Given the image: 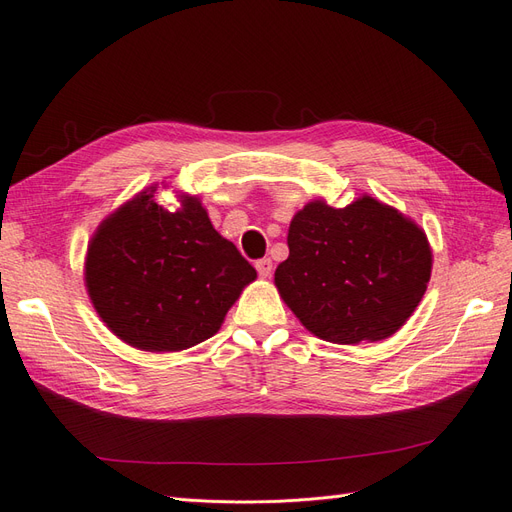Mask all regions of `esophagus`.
Listing matches in <instances>:
<instances>
[{
	"instance_id": "34e87169",
	"label": "esophagus",
	"mask_w": 512,
	"mask_h": 512,
	"mask_svg": "<svg viewBox=\"0 0 512 512\" xmlns=\"http://www.w3.org/2000/svg\"><path fill=\"white\" fill-rule=\"evenodd\" d=\"M256 271H258L260 277H269L271 271H273L271 258H260V260H256Z\"/></svg>"
}]
</instances>
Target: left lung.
<instances>
[{"label":"left lung","mask_w":512,"mask_h":512,"mask_svg":"<svg viewBox=\"0 0 512 512\" xmlns=\"http://www.w3.org/2000/svg\"><path fill=\"white\" fill-rule=\"evenodd\" d=\"M275 286L307 331L333 344L391 337L421 303L431 275L425 232L371 196L294 215Z\"/></svg>","instance_id":"obj_1"}]
</instances>
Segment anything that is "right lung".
<instances>
[{
  "label": "right lung",
  "instance_id": "right-lung-1",
  "mask_svg": "<svg viewBox=\"0 0 512 512\" xmlns=\"http://www.w3.org/2000/svg\"><path fill=\"white\" fill-rule=\"evenodd\" d=\"M256 269L185 196L179 211L141 192L91 239L85 280L96 312L123 342L177 352L218 333Z\"/></svg>",
  "mask_w": 512,
  "mask_h": 512
}]
</instances>
